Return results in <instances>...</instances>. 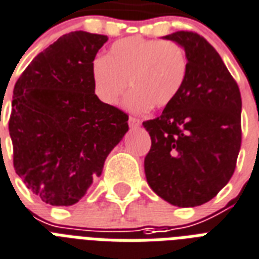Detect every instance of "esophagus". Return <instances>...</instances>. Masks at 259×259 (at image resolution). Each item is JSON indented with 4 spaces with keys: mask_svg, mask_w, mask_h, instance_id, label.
Here are the masks:
<instances>
[{
    "mask_svg": "<svg viewBox=\"0 0 259 259\" xmlns=\"http://www.w3.org/2000/svg\"><path fill=\"white\" fill-rule=\"evenodd\" d=\"M128 123H130V127L131 128H138L140 125V120L136 119V117H130Z\"/></svg>",
    "mask_w": 259,
    "mask_h": 259,
    "instance_id": "1",
    "label": "esophagus"
}]
</instances>
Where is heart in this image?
<instances>
[{"label":"heart","mask_w":259,"mask_h":259,"mask_svg":"<svg viewBox=\"0 0 259 259\" xmlns=\"http://www.w3.org/2000/svg\"><path fill=\"white\" fill-rule=\"evenodd\" d=\"M188 71L186 55L178 44L127 37L108 50L105 59L92 66L94 93L104 104L116 105L130 81L134 89L125 107L135 112L163 108L177 96Z\"/></svg>","instance_id":"1"}]
</instances>
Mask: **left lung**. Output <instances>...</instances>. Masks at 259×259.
<instances>
[{
    "label": "left lung",
    "mask_w": 259,
    "mask_h": 259,
    "mask_svg": "<svg viewBox=\"0 0 259 259\" xmlns=\"http://www.w3.org/2000/svg\"><path fill=\"white\" fill-rule=\"evenodd\" d=\"M185 50L188 71L174 100L144 121L151 148L144 158L150 188L171 205L197 206L234 174L242 142V98L215 48L194 32L163 36Z\"/></svg>",
    "instance_id": "1"
}]
</instances>
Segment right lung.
Instances as JSON below:
<instances>
[{
	"instance_id": "right-lung-1",
	"label": "right lung",
	"mask_w": 259,
	"mask_h": 259,
	"mask_svg": "<svg viewBox=\"0 0 259 259\" xmlns=\"http://www.w3.org/2000/svg\"><path fill=\"white\" fill-rule=\"evenodd\" d=\"M108 36L75 31L37 54L13 90V165L50 205L81 200L128 131V115L94 93L92 66Z\"/></svg>"
}]
</instances>
